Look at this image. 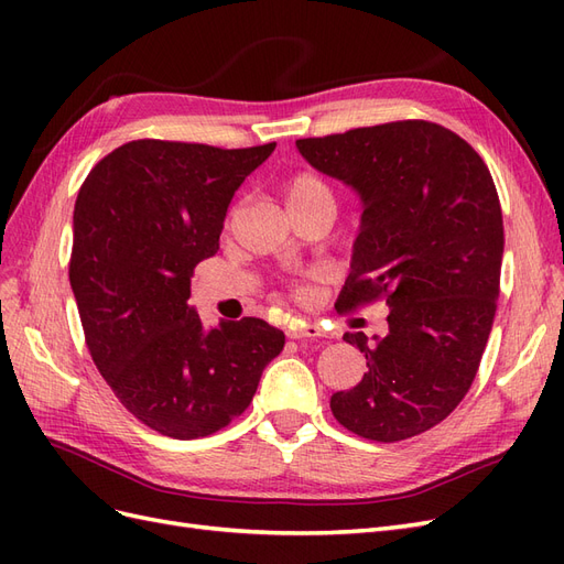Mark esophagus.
Wrapping results in <instances>:
<instances>
[{"label": "esophagus", "instance_id": "obj_1", "mask_svg": "<svg viewBox=\"0 0 564 564\" xmlns=\"http://www.w3.org/2000/svg\"><path fill=\"white\" fill-rule=\"evenodd\" d=\"M286 336L296 338V340H305V344H308V340H315L317 336H322V329L313 322H301V324H296V327H289Z\"/></svg>", "mask_w": 564, "mask_h": 564}]
</instances>
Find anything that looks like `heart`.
<instances>
[{
	"instance_id": "1",
	"label": "heart",
	"mask_w": 564,
	"mask_h": 564,
	"mask_svg": "<svg viewBox=\"0 0 564 564\" xmlns=\"http://www.w3.org/2000/svg\"><path fill=\"white\" fill-rule=\"evenodd\" d=\"M284 195H286V202H289V209H296V207H305V204L311 202H317V199H329L334 202V195L329 191V185L324 183L319 176L315 174H294L292 178H286L284 183ZM311 278V275H308ZM294 280L292 282V294L296 299H305L308 296V286H305V280Z\"/></svg>"
}]
</instances>
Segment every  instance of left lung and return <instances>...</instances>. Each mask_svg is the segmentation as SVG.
I'll use <instances>...</instances> for the list:
<instances>
[{"label":"left lung","instance_id":"obj_1","mask_svg":"<svg viewBox=\"0 0 564 564\" xmlns=\"http://www.w3.org/2000/svg\"><path fill=\"white\" fill-rule=\"evenodd\" d=\"M296 148L365 207L340 313L379 299L390 308L383 336L344 334L365 352L367 373L334 392L332 412L377 442L431 431L466 398L497 315L503 216L489 169L460 135L425 119Z\"/></svg>","mask_w":564,"mask_h":564}]
</instances>
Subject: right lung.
I'll use <instances>...</instances> for the list:
<instances>
[{"label":"right lung","mask_w":564,"mask_h":564,"mask_svg":"<svg viewBox=\"0 0 564 564\" xmlns=\"http://www.w3.org/2000/svg\"><path fill=\"white\" fill-rule=\"evenodd\" d=\"M272 150L129 141L79 187L70 284L87 348L117 400L166 437L226 429L284 348L265 319L204 329L187 305L193 270L216 253L235 191Z\"/></svg>","instance_id":"obj_1"}]
</instances>
